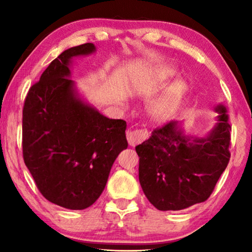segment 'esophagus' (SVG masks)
<instances>
[{
    "instance_id": "34e87169",
    "label": "esophagus",
    "mask_w": 252,
    "mask_h": 252,
    "mask_svg": "<svg viewBox=\"0 0 252 252\" xmlns=\"http://www.w3.org/2000/svg\"><path fill=\"white\" fill-rule=\"evenodd\" d=\"M148 138V131L143 129H136V130H127L126 131V140L130 146L134 147L136 144L141 143Z\"/></svg>"
}]
</instances>
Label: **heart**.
Here are the masks:
<instances>
[{
	"mask_svg": "<svg viewBox=\"0 0 252 252\" xmlns=\"http://www.w3.org/2000/svg\"><path fill=\"white\" fill-rule=\"evenodd\" d=\"M174 74L172 69H161L158 72L160 79H168ZM183 92H185V83L179 81L171 85L159 99L155 101L150 106V112L152 117L157 120H167L172 114L176 112L181 103Z\"/></svg>",
	"mask_w": 252,
	"mask_h": 252,
	"instance_id": "heart-1",
	"label": "heart"
}]
</instances>
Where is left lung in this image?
I'll return each instance as SVG.
<instances>
[{
  "label": "left lung",
  "mask_w": 252,
  "mask_h": 252,
  "mask_svg": "<svg viewBox=\"0 0 252 252\" xmlns=\"http://www.w3.org/2000/svg\"><path fill=\"white\" fill-rule=\"evenodd\" d=\"M218 123L207 138L183 135L170 121L135 147L139 180L146 197L162 211L182 210L206 201L230 160L231 126L219 105Z\"/></svg>",
  "instance_id": "obj_1"
}]
</instances>
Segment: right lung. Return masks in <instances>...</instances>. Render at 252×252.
<instances>
[{"mask_svg":"<svg viewBox=\"0 0 252 252\" xmlns=\"http://www.w3.org/2000/svg\"><path fill=\"white\" fill-rule=\"evenodd\" d=\"M92 43L65 50L27 94L22 117L23 160L50 202L83 210L100 197L114 160L127 148L125 120L109 119L75 95L70 60Z\"/></svg>","mask_w":252,"mask_h":252,"instance_id":"1","label":"right lung"}]
</instances>
